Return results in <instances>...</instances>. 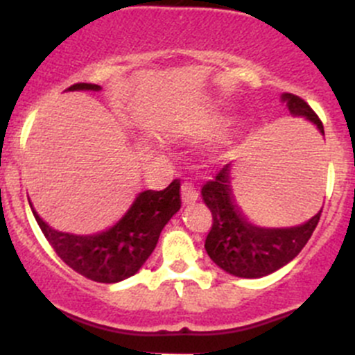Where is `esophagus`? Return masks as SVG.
Instances as JSON below:
<instances>
[{
	"label": "esophagus",
	"mask_w": 355,
	"mask_h": 355,
	"mask_svg": "<svg viewBox=\"0 0 355 355\" xmlns=\"http://www.w3.org/2000/svg\"><path fill=\"white\" fill-rule=\"evenodd\" d=\"M198 198H199V192H198V189L194 187V184H191V182H185V184L182 185V202L192 204L198 200Z\"/></svg>",
	"instance_id": "1"
}]
</instances>
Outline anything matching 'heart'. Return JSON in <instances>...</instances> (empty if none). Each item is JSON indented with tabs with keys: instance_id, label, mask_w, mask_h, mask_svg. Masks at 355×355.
Returning a JSON list of instances; mask_svg holds the SVG:
<instances>
[{
	"instance_id": "1",
	"label": "heart",
	"mask_w": 355,
	"mask_h": 355,
	"mask_svg": "<svg viewBox=\"0 0 355 355\" xmlns=\"http://www.w3.org/2000/svg\"><path fill=\"white\" fill-rule=\"evenodd\" d=\"M223 130H225V121H214V123H211L204 132L209 135H218V134H221Z\"/></svg>"
}]
</instances>
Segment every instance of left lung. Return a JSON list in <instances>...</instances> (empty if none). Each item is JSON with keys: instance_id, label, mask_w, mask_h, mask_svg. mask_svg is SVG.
<instances>
[{"instance_id": "8db88e82", "label": "left lung", "mask_w": 355, "mask_h": 355, "mask_svg": "<svg viewBox=\"0 0 355 355\" xmlns=\"http://www.w3.org/2000/svg\"><path fill=\"white\" fill-rule=\"evenodd\" d=\"M293 116L313 121L324 135L323 123L313 108L295 94H282ZM230 164H225L213 180L200 189L202 200L213 214L206 252L221 270L241 278H261L288 264L313 235L321 211L306 223L288 228H263L247 221L232 191Z\"/></svg>"}]
</instances>
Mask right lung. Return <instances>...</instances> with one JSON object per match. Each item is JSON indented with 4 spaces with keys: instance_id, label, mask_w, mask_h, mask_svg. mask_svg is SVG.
<instances>
[{
    "instance_id": "1",
    "label": "right lung",
    "mask_w": 355,
    "mask_h": 355,
    "mask_svg": "<svg viewBox=\"0 0 355 355\" xmlns=\"http://www.w3.org/2000/svg\"><path fill=\"white\" fill-rule=\"evenodd\" d=\"M96 84H73L67 91H99ZM180 182L173 180L163 191H144L130 209L108 230L96 235L58 232L34 213L46 241L60 259L82 277L99 284H116L141 270L155 250L161 230L180 209Z\"/></svg>"
}]
</instances>
